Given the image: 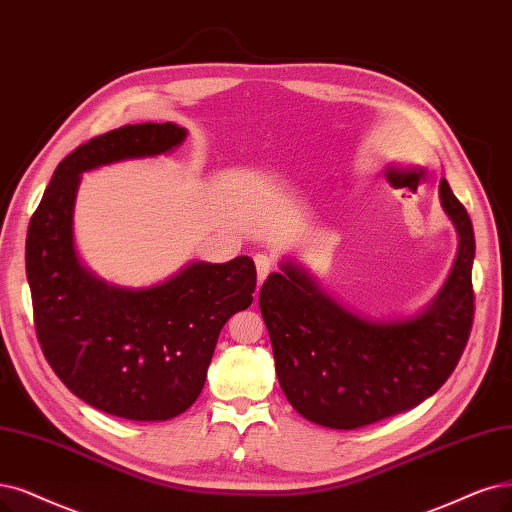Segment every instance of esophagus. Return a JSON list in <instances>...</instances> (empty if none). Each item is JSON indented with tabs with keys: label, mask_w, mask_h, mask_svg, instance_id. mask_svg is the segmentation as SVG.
Segmentation results:
<instances>
[{
	"label": "esophagus",
	"mask_w": 512,
	"mask_h": 512,
	"mask_svg": "<svg viewBox=\"0 0 512 512\" xmlns=\"http://www.w3.org/2000/svg\"><path fill=\"white\" fill-rule=\"evenodd\" d=\"M255 266H257V278H259V282H263L274 270V259L266 253H259V255H255Z\"/></svg>",
	"instance_id": "34e87169"
}]
</instances>
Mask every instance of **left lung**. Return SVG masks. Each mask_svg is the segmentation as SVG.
Here are the masks:
<instances>
[{
    "instance_id": "obj_1",
    "label": "left lung",
    "mask_w": 512,
    "mask_h": 512,
    "mask_svg": "<svg viewBox=\"0 0 512 512\" xmlns=\"http://www.w3.org/2000/svg\"><path fill=\"white\" fill-rule=\"evenodd\" d=\"M441 204L460 249L445 287L409 320L371 323L333 301L293 263L259 291L276 375L306 420L354 430L420 405L456 369L475 318V232L464 204L441 179Z\"/></svg>"
}]
</instances>
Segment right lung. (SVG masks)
<instances>
[{"label":"right lung","mask_w":512,"mask_h":512,"mask_svg":"<svg viewBox=\"0 0 512 512\" xmlns=\"http://www.w3.org/2000/svg\"><path fill=\"white\" fill-rule=\"evenodd\" d=\"M185 139L177 124H128L94 137L56 166L29 223L25 263L33 323L59 380L94 409L160 422L198 399L223 325L253 304L251 257L192 263L149 289L94 278L75 255L73 202L80 173L158 156Z\"/></svg>","instance_id":"1"}]
</instances>
